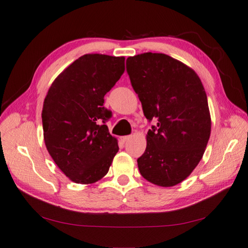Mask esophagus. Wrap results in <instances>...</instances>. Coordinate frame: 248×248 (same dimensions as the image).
Instances as JSON below:
<instances>
[{
	"label": "esophagus",
	"instance_id": "34e87169",
	"mask_svg": "<svg viewBox=\"0 0 248 248\" xmlns=\"http://www.w3.org/2000/svg\"><path fill=\"white\" fill-rule=\"evenodd\" d=\"M130 138H131V136H124V137H122V141H123V142L128 141Z\"/></svg>",
	"mask_w": 248,
	"mask_h": 248
}]
</instances>
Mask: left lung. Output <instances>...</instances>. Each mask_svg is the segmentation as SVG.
<instances>
[{
    "label": "left lung",
    "instance_id": "left-lung-1",
    "mask_svg": "<svg viewBox=\"0 0 248 248\" xmlns=\"http://www.w3.org/2000/svg\"><path fill=\"white\" fill-rule=\"evenodd\" d=\"M126 72L145 118L156 123L137 159L139 172L156 186H174L198 166L211 135L204 88L192 68L163 53L130 56Z\"/></svg>",
    "mask_w": 248,
    "mask_h": 248
}]
</instances>
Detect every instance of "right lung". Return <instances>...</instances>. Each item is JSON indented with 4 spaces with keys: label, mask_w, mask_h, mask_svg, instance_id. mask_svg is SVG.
Returning <instances> with one entry per match:
<instances>
[{
    "label": "right lung",
    "mask_w": 248,
    "mask_h": 248,
    "mask_svg": "<svg viewBox=\"0 0 248 248\" xmlns=\"http://www.w3.org/2000/svg\"><path fill=\"white\" fill-rule=\"evenodd\" d=\"M124 71V56L85 54L55 78L44 100V140L70 180L91 185L103 178L118 152L105 124L112 112L105 95Z\"/></svg>",
    "instance_id": "add662e5"
}]
</instances>
